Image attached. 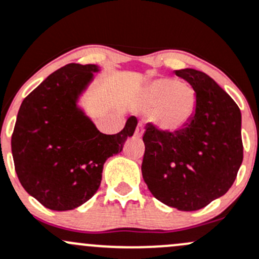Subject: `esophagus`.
<instances>
[{
  "label": "esophagus",
  "instance_id": "obj_1",
  "mask_svg": "<svg viewBox=\"0 0 259 259\" xmlns=\"http://www.w3.org/2000/svg\"><path fill=\"white\" fill-rule=\"evenodd\" d=\"M143 134H144V125L140 122V124H138L137 130H135V135H137V137H141Z\"/></svg>",
  "mask_w": 259,
  "mask_h": 259
}]
</instances>
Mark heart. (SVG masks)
Wrapping results in <instances>:
<instances>
[{"instance_id":"b5f03b06","label":"heart","mask_w":259,"mask_h":259,"mask_svg":"<svg viewBox=\"0 0 259 259\" xmlns=\"http://www.w3.org/2000/svg\"><path fill=\"white\" fill-rule=\"evenodd\" d=\"M145 97L151 107L157 108V122L166 130L181 129L195 113V89L178 79L160 78L151 81Z\"/></svg>"}]
</instances>
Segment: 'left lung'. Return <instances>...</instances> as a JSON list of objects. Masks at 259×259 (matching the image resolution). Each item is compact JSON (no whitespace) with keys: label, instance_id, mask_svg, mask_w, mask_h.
Returning <instances> with one entry per match:
<instances>
[{"label":"left lung","instance_id":"1","mask_svg":"<svg viewBox=\"0 0 259 259\" xmlns=\"http://www.w3.org/2000/svg\"><path fill=\"white\" fill-rule=\"evenodd\" d=\"M195 89L196 109L175 132L146 125L141 171L155 198L180 211H196L221 197L243 160L241 110L206 73L175 70Z\"/></svg>","mask_w":259,"mask_h":259}]
</instances>
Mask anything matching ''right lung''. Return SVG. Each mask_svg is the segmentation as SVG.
<instances>
[{
    "mask_svg": "<svg viewBox=\"0 0 259 259\" xmlns=\"http://www.w3.org/2000/svg\"><path fill=\"white\" fill-rule=\"evenodd\" d=\"M99 72L70 63L48 75L22 102L11 148L23 189L45 207L68 211L94 196L104 162L122 150L138 119L114 135L100 133L77 102Z\"/></svg>",
    "mask_w": 259,
    "mask_h": 259,
    "instance_id": "1",
    "label": "right lung"
}]
</instances>
